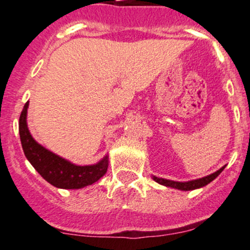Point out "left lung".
Masks as SVG:
<instances>
[{
	"instance_id": "obj_1",
	"label": "left lung",
	"mask_w": 250,
	"mask_h": 250,
	"mask_svg": "<svg viewBox=\"0 0 250 250\" xmlns=\"http://www.w3.org/2000/svg\"><path fill=\"white\" fill-rule=\"evenodd\" d=\"M226 168V166H223L222 168H220L219 170H216L215 173L207 175L205 177H201V179H196V180H191V181H186V182H179V181H173V180H167V179H162V177H157L153 175V180L155 182L160 183V185L165 186V187H170L174 189H179V190H194V189H199L207 186L208 183H210L211 181H214L216 179L219 175L222 173L223 169Z\"/></svg>"
}]
</instances>
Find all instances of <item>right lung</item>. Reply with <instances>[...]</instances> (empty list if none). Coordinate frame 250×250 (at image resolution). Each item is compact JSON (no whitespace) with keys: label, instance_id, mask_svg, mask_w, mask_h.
I'll list each match as a JSON object with an SVG mask.
<instances>
[{"label":"right lung","instance_id":"obj_1","mask_svg":"<svg viewBox=\"0 0 250 250\" xmlns=\"http://www.w3.org/2000/svg\"><path fill=\"white\" fill-rule=\"evenodd\" d=\"M28 107L29 101L24 104L20 116V139L27 160L47 182L56 188L81 189L95 183L107 173L108 155L95 165L77 166L37 143L28 129Z\"/></svg>","mask_w":250,"mask_h":250}]
</instances>
